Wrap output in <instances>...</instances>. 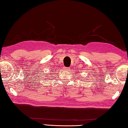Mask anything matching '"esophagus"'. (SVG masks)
Instances as JSON below:
<instances>
[{
    "instance_id": "esophagus-1",
    "label": "esophagus",
    "mask_w": 128,
    "mask_h": 128,
    "mask_svg": "<svg viewBox=\"0 0 128 128\" xmlns=\"http://www.w3.org/2000/svg\"><path fill=\"white\" fill-rule=\"evenodd\" d=\"M64 69H65V70H68V68H64Z\"/></svg>"
}]
</instances>
